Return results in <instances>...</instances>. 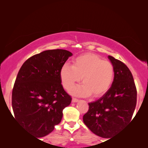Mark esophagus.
Returning <instances> with one entry per match:
<instances>
[{"label": "esophagus", "instance_id": "obj_1", "mask_svg": "<svg viewBox=\"0 0 148 148\" xmlns=\"http://www.w3.org/2000/svg\"><path fill=\"white\" fill-rule=\"evenodd\" d=\"M78 101H79L78 99H77L75 98H72V102H78Z\"/></svg>", "mask_w": 148, "mask_h": 148}]
</instances>
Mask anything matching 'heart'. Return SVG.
I'll return each instance as SVG.
<instances>
[{
  "instance_id": "1",
  "label": "heart",
  "mask_w": 148,
  "mask_h": 148,
  "mask_svg": "<svg viewBox=\"0 0 148 148\" xmlns=\"http://www.w3.org/2000/svg\"><path fill=\"white\" fill-rule=\"evenodd\" d=\"M73 62V66L64 64L60 71L61 83L66 90H72L82 78L84 84L73 90L75 95L99 97L108 90L114 75L110 62L96 54L86 53L78 56Z\"/></svg>"
}]
</instances>
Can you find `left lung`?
<instances>
[{"instance_id": "obj_1", "label": "left lung", "mask_w": 148, "mask_h": 148, "mask_svg": "<svg viewBox=\"0 0 148 148\" xmlns=\"http://www.w3.org/2000/svg\"><path fill=\"white\" fill-rule=\"evenodd\" d=\"M114 70L109 90L98 100L89 103L83 116L85 125L98 136L109 138L128 125L137 103V90L132 74L126 64L108 56Z\"/></svg>"}]
</instances>
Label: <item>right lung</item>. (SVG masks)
I'll list each match as a JSON object with an SVG mask.
<instances>
[{"mask_svg": "<svg viewBox=\"0 0 148 148\" xmlns=\"http://www.w3.org/2000/svg\"><path fill=\"white\" fill-rule=\"evenodd\" d=\"M72 55L66 50H45L28 58L18 72L12 107L16 120L33 135L42 137L51 133L71 102L61 84L60 71Z\"/></svg>", "mask_w": 148, "mask_h": 148, "instance_id": "obj_1", "label": "right lung"}]
</instances>
